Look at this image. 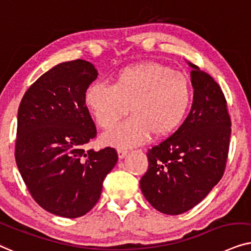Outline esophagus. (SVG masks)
<instances>
[{"label":"esophagus","instance_id":"esophagus-1","mask_svg":"<svg viewBox=\"0 0 251 251\" xmlns=\"http://www.w3.org/2000/svg\"><path fill=\"white\" fill-rule=\"evenodd\" d=\"M127 150L126 149H118V157L120 159H123L124 157H125L126 155H127Z\"/></svg>","mask_w":251,"mask_h":251}]
</instances>
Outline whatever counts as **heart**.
<instances>
[{
    "label": "heart",
    "instance_id": "1",
    "mask_svg": "<svg viewBox=\"0 0 251 251\" xmlns=\"http://www.w3.org/2000/svg\"><path fill=\"white\" fill-rule=\"evenodd\" d=\"M193 101L188 76L159 63L147 62L120 70L111 85L92 83L85 103L100 127H113L123 117H132L103 135L105 143L134 147L149 138L168 136L181 125Z\"/></svg>",
    "mask_w": 251,
    "mask_h": 251
}]
</instances>
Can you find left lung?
Listing matches in <instances>:
<instances>
[{
    "mask_svg": "<svg viewBox=\"0 0 251 251\" xmlns=\"http://www.w3.org/2000/svg\"><path fill=\"white\" fill-rule=\"evenodd\" d=\"M192 109L173 134L148 150L140 180L147 201L159 212L180 215L198 205L219 182L229 149L230 119L225 96L211 75L188 62Z\"/></svg>",
    "mask_w": 251,
    "mask_h": 251,
    "instance_id": "obj_1",
    "label": "left lung"
}]
</instances>
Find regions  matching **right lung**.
<instances>
[{"label": "right lung", "instance_id": "obj_1", "mask_svg": "<svg viewBox=\"0 0 251 251\" xmlns=\"http://www.w3.org/2000/svg\"><path fill=\"white\" fill-rule=\"evenodd\" d=\"M98 75L83 59L61 63L31 85L18 109L15 157L22 178L41 208L65 218L94 208L118 160L110 147L83 148L96 136L85 92Z\"/></svg>", "mask_w": 251, "mask_h": 251}]
</instances>
